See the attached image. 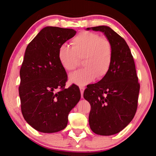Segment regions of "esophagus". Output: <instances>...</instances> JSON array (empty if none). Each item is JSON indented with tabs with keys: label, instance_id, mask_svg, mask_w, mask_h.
<instances>
[{
	"label": "esophagus",
	"instance_id": "esophagus-1",
	"mask_svg": "<svg viewBox=\"0 0 156 156\" xmlns=\"http://www.w3.org/2000/svg\"><path fill=\"white\" fill-rule=\"evenodd\" d=\"M80 93H81V98H83V93L84 91V87H80Z\"/></svg>",
	"mask_w": 156,
	"mask_h": 156
}]
</instances>
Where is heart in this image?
I'll return each mask as SVG.
<instances>
[{
	"instance_id": "1",
	"label": "heart",
	"mask_w": 156,
	"mask_h": 156,
	"mask_svg": "<svg viewBox=\"0 0 156 156\" xmlns=\"http://www.w3.org/2000/svg\"><path fill=\"white\" fill-rule=\"evenodd\" d=\"M72 47L66 44L59 47L58 58L67 72L74 70L83 59V67L71 73L70 83L84 86L95 78L101 79L110 69L113 59V47L106 37L98 34L83 31L77 34L72 41Z\"/></svg>"
}]
</instances>
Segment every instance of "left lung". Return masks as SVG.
I'll return each mask as SVG.
<instances>
[{"instance_id":"1","label":"left lung","mask_w":156,"mask_h":156,"mask_svg":"<svg viewBox=\"0 0 156 156\" xmlns=\"http://www.w3.org/2000/svg\"><path fill=\"white\" fill-rule=\"evenodd\" d=\"M105 34L113 47V59L107 74L98 83L87 86L84 98L91 105L89 123L100 136L119 133L133 119L138 108V78L130 49L120 35L107 26L87 30Z\"/></svg>"}]
</instances>
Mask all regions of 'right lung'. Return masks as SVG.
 <instances>
[{
	"label": "right lung",
	"mask_w": 156,
	"mask_h": 156,
	"mask_svg": "<svg viewBox=\"0 0 156 156\" xmlns=\"http://www.w3.org/2000/svg\"><path fill=\"white\" fill-rule=\"evenodd\" d=\"M73 29L43 28L27 47L18 91L21 112L29 125L43 133H55L67 125L68 115L80 99L78 87L65 89L67 75L58 50L76 35Z\"/></svg>",
	"instance_id": "add662e5"
}]
</instances>
